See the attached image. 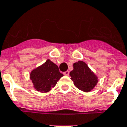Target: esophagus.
<instances>
[{"mask_svg": "<svg viewBox=\"0 0 127 127\" xmlns=\"http://www.w3.org/2000/svg\"><path fill=\"white\" fill-rule=\"evenodd\" d=\"M63 74H64V76H68V75H69V71L68 70L66 71V72H64Z\"/></svg>", "mask_w": 127, "mask_h": 127, "instance_id": "esophagus-1", "label": "esophagus"}]
</instances>
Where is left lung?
<instances>
[{"mask_svg":"<svg viewBox=\"0 0 127 127\" xmlns=\"http://www.w3.org/2000/svg\"><path fill=\"white\" fill-rule=\"evenodd\" d=\"M74 69L70 72L71 80L78 89L83 92H90L98 82L97 76L85 62L79 61L73 64Z\"/></svg>","mask_w":127,"mask_h":127,"instance_id":"left-lung-1","label":"left lung"}]
</instances>
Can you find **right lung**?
<instances>
[{"instance_id": "obj_1", "label": "right lung", "mask_w": 127, "mask_h": 127, "mask_svg": "<svg viewBox=\"0 0 127 127\" xmlns=\"http://www.w3.org/2000/svg\"><path fill=\"white\" fill-rule=\"evenodd\" d=\"M63 76V74L59 72L57 65L50 59H47L30 73V78L34 88L43 93L51 90Z\"/></svg>"}]
</instances>
